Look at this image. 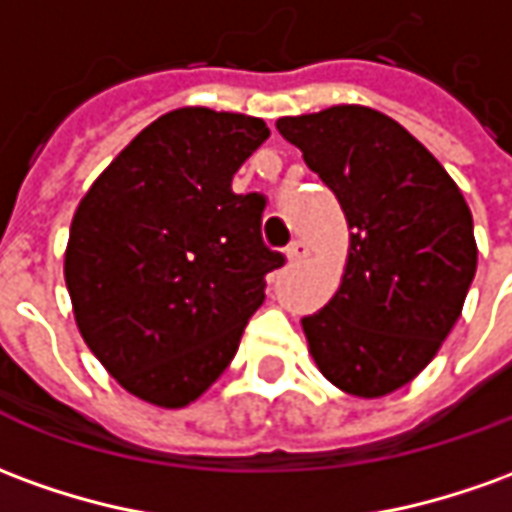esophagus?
I'll list each match as a JSON object with an SVG mask.
<instances>
[{"label": "esophagus", "mask_w": 512, "mask_h": 512, "mask_svg": "<svg viewBox=\"0 0 512 512\" xmlns=\"http://www.w3.org/2000/svg\"><path fill=\"white\" fill-rule=\"evenodd\" d=\"M307 255H310V246H307L305 241H293V244L288 246V260H291V263H302Z\"/></svg>", "instance_id": "1"}]
</instances>
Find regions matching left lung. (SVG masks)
Instances as JSON below:
<instances>
[{"label":"left lung","instance_id":"8db88e82","mask_svg":"<svg viewBox=\"0 0 512 512\" xmlns=\"http://www.w3.org/2000/svg\"><path fill=\"white\" fill-rule=\"evenodd\" d=\"M341 202L349 257L327 305L302 318L318 371L377 399L427 368L477 271L474 221L455 180L380 110L335 105L277 121Z\"/></svg>","mask_w":512,"mask_h":512}]
</instances>
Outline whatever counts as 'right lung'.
Masks as SVG:
<instances>
[{"instance_id":"obj_1","label":"right lung","mask_w":512,"mask_h":512,"mask_svg":"<svg viewBox=\"0 0 512 512\" xmlns=\"http://www.w3.org/2000/svg\"><path fill=\"white\" fill-rule=\"evenodd\" d=\"M263 119L180 107L152 121L82 196L66 246L80 335L124 391L185 407L219 380L285 257L260 235L266 199L232 177Z\"/></svg>"}]
</instances>
